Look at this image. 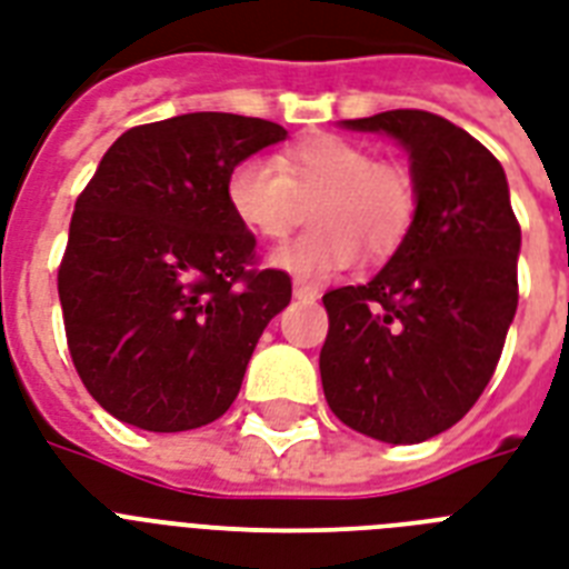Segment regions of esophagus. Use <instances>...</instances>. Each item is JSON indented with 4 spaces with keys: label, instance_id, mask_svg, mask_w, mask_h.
Returning <instances> with one entry per match:
<instances>
[{
    "label": "esophagus",
    "instance_id": "34e87169",
    "mask_svg": "<svg viewBox=\"0 0 569 569\" xmlns=\"http://www.w3.org/2000/svg\"><path fill=\"white\" fill-rule=\"evenodd\" d=\"M292 295L298 298V301H316V298H319V286L303 283V280H295Z\"/></svg>",
    "mask_w": 569,
    "mask_h": 569
}]
</instances>
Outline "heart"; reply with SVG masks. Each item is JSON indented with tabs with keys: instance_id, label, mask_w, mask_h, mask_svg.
Listing matches in <instances>:
<instances>
[{
	"instance_id": "1",
	"label": "heart",
	"mask_w": 569,
	"mask_h": 569,
	"mask_svg": "<svg viewBox=\"0 0 569 569\" xmlns=\"http://www.w3.org/2000/svg\"><path fill=\"white\" fill-rule=\"evenodd\" d=\"M232 218L259 239H283L298 203L319 197L310 218L321 230L286 241L271 266L298 280H325L355 268L366 248L383 257L405 241L416 218L410 173L378 162L369 147L339 136L307 138L280 156H248L227 173Z\"/></svg>"
}]
</instances>
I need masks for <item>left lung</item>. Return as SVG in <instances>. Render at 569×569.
Listing matches in <instances>:
<instances>
[{"instance_id": "8db88e82", "label": "left lung", "mask_w": 569, "mask_h": 569, "mask_svg": "<svg viewBox=\"0 0 569 569\" xmlns=\"http://www.w3.org/2000/svg\"><path fill=\"white\" fill-rule=\"evenodd\" d=\"M342 127L405 147L416 218L369 283L325 295L321 387L348 428L413 446L460 422L493 378L517 312L520 223L502 164L440 114L396 109Z\"/></svg>"}]
</instances>
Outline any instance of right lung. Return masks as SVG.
Wrapping results in <instances>:
<instances>
[{
  "mask_svg": "<svg viewBox=\"0 0 569 569\" xmlns=\"http://www.w3.org/2000/svg\"><path fill=\"white\" fill-rule=\"evenodd\" d=\"M286 141L271 120L191 111L123 132L79 194L58 298L82 383L141 431L227 413L262 330L292 298L248 271L257 239L232 218V164Z\"/></svg>",
  "mask_w": 569,
  "mask_h": 569,
  "instance_id": "right-lung-1",
  "label": "right lung"
}]
</instances>
